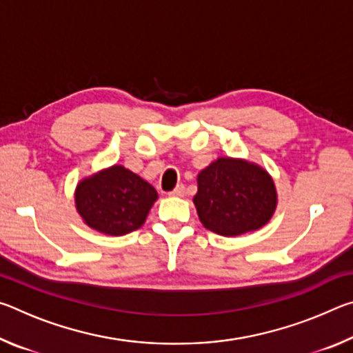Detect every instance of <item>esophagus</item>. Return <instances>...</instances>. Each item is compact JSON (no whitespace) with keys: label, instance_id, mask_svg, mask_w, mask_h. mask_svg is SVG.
I'll use <instances>...</instances> for the list:
<instances>
[{"label":"esophagus","instance_id":"34e87169","mask_svg":"<svg viewBox=\"0 0 353 353\" xmlns=\"http://www.w3.org/2000/svg\"><path fill=\"white\" fill-rule=\"evenodd\" d=\"M183 193H185L183 185H177V187L171 191L170 196H172V198H182Z\"/></svg>","mask_w":353,"mask_h":353}]
</instances>
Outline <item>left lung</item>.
I'll return each instance as SVG.
<instances>
[{"mask_svg": "<svg viewBox=\"0 0 353 353\" xmlns=\"http://www.w3.org/2000/svg\"><path fill=\"white\" fill-rule=\"evenodd\" d=\"M277 190L263 166L244 159L218 157L198 174L193 198L205 229L238 236L261 229L277 208Z\"/></svg>", "mask_w": 353, "mask_h": 353, "instance_id": "obj_1", "label": "left lung"}]
</instances>
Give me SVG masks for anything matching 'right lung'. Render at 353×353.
Wrapping results in <instances>:
<instances>
[{
	"instance_id": "1",
	"label": "right lung",
	"mask_w": 353,
	"mask_h": 353,
	"mask_svg": "<svg viewBox=\"0 0 353 353\" xmlns=\"http://www.w3.org/2000/svg\"><path fill=\"white\" fill-rule=\"evenodd\" d=\"M157 199L152 185L123 165L81 179L74 190L76 212L83 223L110 236L140 229Z\"/></svg>"
}]
</instances>
